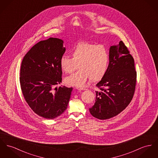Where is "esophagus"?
<instances>
[{
  "instance_id": "esophagus-1",
  "label": "esophagus",
  "mask_w": 158,
  "mask_h": 158,
  "mask_svg": "<svg viewBox=\"0 0 158 158\" xmlns=\"http://www.w3.org/2000/svg\"><path fill=\"white\" fill-rule=\"evenodd\" d=\"M76 89H78V90H85L86 89L85 88H81V87L80 88L79 87H77Z\"/></svg>"
}]
</instances>
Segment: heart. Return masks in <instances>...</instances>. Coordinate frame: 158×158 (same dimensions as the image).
I'll return each instance as SVG.
<instances>
[{"label": "heart", "mask_w": 158, "mask_h": 158, "mask_svg": "<svg viewBox=\"0 0 158 158\" xmlns=\"http://www.w3.org/2000/svg\"><path fill=\"white\" fill-rule=\"evenodd\" d=\"M71 58L63 55L60 60L61 69L70 73L80 68L76 72L65 79L66 84L77 87L84 86L88 79L97 81L102 79L108 71L109 55L104 46L82 43L71 50Z\"/></svg>", "instance_id": "1"}]
</instances>
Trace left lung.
Instances as JSON below:
<instances>
[{"label": "left lung", "instance_id": "8db88e82", "mask_svg": "<svg viewBox=\"0 0 158 158\" xmlns=\"http://www.w3.org/2000/svg\"><path fill=\"white\" fill-rule=\"evenodd\" d=\"M136 82L134 58L120 41L109 49V64L105 76L97 84L96 102L89 108L91 114L100 120L117 115L134 96Z\"/></svg>", "mask_w": 158, "mask_h": 158}]
</instances>
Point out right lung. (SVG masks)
Listing matches in <instances>:
<instances>
[{
	"label": "right lung",
	"mask_w": 158,
	"mask_h": 158,
	"mask_svg": "<svg viewBox=\"0 0 158 158\" xmlns=\"http://www.w3.org/2000/svg\"><path fill=\"white\" fill-rule=\"evenodd\" d=\"M64 41L49 38L38 42L25 56L20 83L26 102L38 115L53 119L67 109L72 88L54 86L62 82L60 60L65 52Z\"/></svg>",
	"instance_id": "right-lung-1"
}]
</instances>
